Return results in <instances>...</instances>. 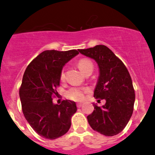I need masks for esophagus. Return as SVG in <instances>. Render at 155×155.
I'll use <instances>...</instances> for the list:
<instances>
[{
    "label": "esophagus",
    "mask_w": 155,
    "mask_h": 155,
    "mask_svg": "<svg viewBox=\"0 0 155 155\" xmlns=\"http://www.w3.org/2000/svg\"><path fill=\"white\" fill-rule=\"evenodd\" d=\"M82 105H83V104H82V103H78L77 104H76V106H77V107H82Z\"/></svg>",
    "instance_id": "esophagus-1"
}]
</instances>
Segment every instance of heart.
Here are the masks:
<instances>
[{
  "instance_id": "obj_1",
  "label": "heart",
  "mask_w": 155,
  "mask_h": 155,
  "mask_svg": "<svg viewBox=\"0 0 155 155\" xmlns=\"http://www.w3.org/2000/svg\"><path fill=\"white\" fill-rule=\"evenodd\" d=\"M79 69L83 73H86L88 71H93L94 65L89 59H82L78 63ZM65 78V73L64 70L61 73V79L64 80ZM88 91V88H82V87H71L69 88L66 92V96L68 99L74 101H82L85 97V93Z\"/></svg>"
}]
</instances>
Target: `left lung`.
<instances>
[{"mask_svg": "<svg viewBox=\"0 0 155 155\" xmlns=\"http://www.w3.org/2000/svg\"><path fill=\"white\" fill-rule=\"evenodd\" d=\"M82 54L94 59L100 70L94 91L96 99H105L102 107L93 104L94 110L87 117L90 127L106 136L121 133L131 118L136 94L131 76L120 58L105 45L78 49Z\"/></svg>", "mask_w": 155, "mask_h": 155, "instance_id": "1", "label": "left lung"}]
</instances>
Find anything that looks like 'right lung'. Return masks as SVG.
Masks as SVG:
<instances>
[{"mask_svg":"<svg viewBox=\"0 0 155 155\" xmlns=\"http://www.w3.org/2000/svg\"><path fill=\"white\" fill-rule=\"evenodd\" d=\"M79 54L75 49L67 51H45L28 65L19 88L22 110L31 128L47 139H55L68 132L72 116L76 112L74 101L64 100L54 104L58 97L61 73L66 63Z\"/></svg>","mask_w":155,"mask_h":155,"instance_id":"right-lung-1","label":"right lung"}]
</instances>
